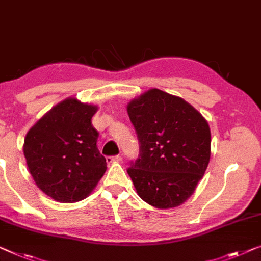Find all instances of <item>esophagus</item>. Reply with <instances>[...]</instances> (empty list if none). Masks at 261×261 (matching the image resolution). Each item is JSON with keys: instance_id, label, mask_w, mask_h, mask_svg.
Segmentation results:
<instances>
[{"instance_id": "34e87169", "label": "esophagus", "mask_w": 261, "mask_h": 261, "mask_svg": "<svg viewBox=\"0 0 261 261\" xmlns=\"http://www.w3.org/2000/svg\"><path fill=\"white\" fill-rule=\"evenodd\" d=\"M122 160L121 155H115V156H107L106 158V161L107 164H113V162H120Z\"/></svg>"}]
</instances>
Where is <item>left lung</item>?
<instances>
[{
  "mask_svg": "<svg viewBox=\"0 0 261 261\" xmlns=\"http://www.w3.org/2000/svg\"><path fill=\"white\" fill-rule=\"evenodd\" d=\"M127 112L139 140L127 173L139 196L161 210L181 205L208 166V123L184 99L156 88L132 100Z\"/></svg>",
  "mask_w": 261,
  "mask_h": 261,
  "instance_id": "8db88e82",
  "label": "left lung"
}]
</instances>
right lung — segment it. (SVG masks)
Returning a JSON list of instances; mask_svg holds the SVG:
<instances>
[{
  "instance_id": "1",
  "label": "right lung",
  "mask_w": 261,
  "mask_h": 261,
  "mask_svg": "<svg viewBox=\"0 0 261 261\" xmlns=\"http://www.w3.org/2000/svg\"><path fill=\"white\" fill-rule=\"evenodd\" d=\"M97 106L68 97L53 107L25 135L23 153L43 193L59 202L88 196L107 169L92 124Z\"/></svg>"
}]
</instances>
